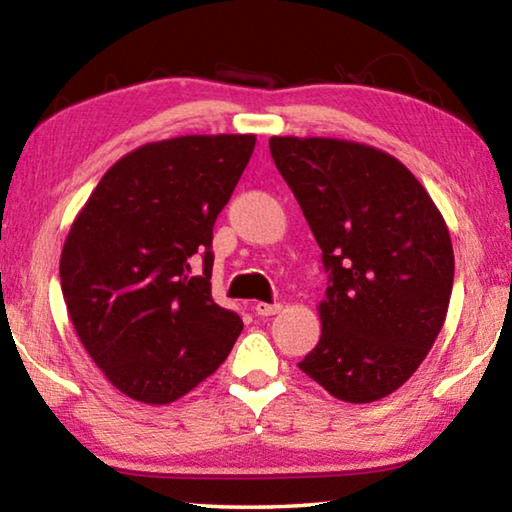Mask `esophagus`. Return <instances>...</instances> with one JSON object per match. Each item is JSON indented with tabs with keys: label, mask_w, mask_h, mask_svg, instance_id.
<instances>
[{
	"label": "esophagus",
	"mask_w": 512,
	"mask_h": 512,
	"mask_svg": "<svg viewBox=\"0 0 512 512\" xmlns=\"http://www.w3.org/2000/svg\"><path fill=\"white\" fill-rule=\"evenodd\" d=\"M253 309H255L257 316H273V314H280L282 305H280V302H275V305H268V302H257Z\"/></svg>",
	"instance_id": "esophagus-1"
}]
</instances>
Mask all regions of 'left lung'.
Wrapping results in <instances>:
<instances>
[{
	"label": "left lung",
	"instance_id": "left-lung-1",
	"mask_svg": "<svg viewBox=\"0 0 512 512\" xmlns=\"http://www.w3.org/2000/svg\"><path fill=\"white\" fill-rule=\"evenodd\" d=\"M329 271L323 332L298 366L341 402L395 393L445 325L454 248L443 214L404 164L334 137H271Z\"/></svg>",
	"mask_w": 512,
	"mask_h": 512
}]
</instances>
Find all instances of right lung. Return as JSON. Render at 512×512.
I'll list each match as a JSON object with an SVG mask.
<instances>
[{"label":"right lung","instance_id":"1","mask_svg":"<svg viewBox=\"0 0 512 512\" xmlns=\"http://www.w3.org/2000/svg\"><path fill=\"white\" fill-rule=\"evenodd\" d=\"M255 135L144 144L103 173L60 253V287L83 348L117 391L171 404L228 357L244 329L212 300V228ZM204 255V273L188 262Z\"/></svg>","mask_w":512,"mask_h":512}]
</instances>
